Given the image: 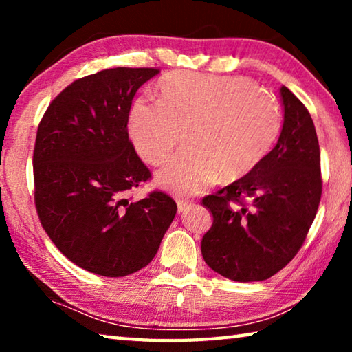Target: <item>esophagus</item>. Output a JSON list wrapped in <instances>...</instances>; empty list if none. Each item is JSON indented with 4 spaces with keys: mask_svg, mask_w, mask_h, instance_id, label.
I'll use <instances>...</instances> for the list:
<instances>
[{
    "mask_svg": "<svg viewBox=\"0 0 352 352\" xmlns=\"http://www.w3.org/2000/svg\"><path fill=\"white\" fill-rule=\"evenodd\" d=\"M192 206V201H189L186 199H177V208H178V212H183L189 210V208Z\"/></svg>",
    "mask_w": 352,
    "mask_h": 352,
    "instance_id": "1",
    "label": "esophagus"
}]
</instances>
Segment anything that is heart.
Here are the masks:
<instances>
[{"label":"heart","instance_id":"heart-1","mask_svg":"<svg viewBox=\"0 0 352 352\" xmlns=\"http://www.w3.org/2000/svg\"><path fill=\"white\" fill-rule=\"evenodd\" d=\"M158 102L135 100L129 136L136 153L152 166L163 164L158 182L178 194H197L217 175L242 178L270 153L281 129L275 94L243 76L175 71L155 85Z\"/></svg>","mask_w":352,"mask_h":352}]
</instances>
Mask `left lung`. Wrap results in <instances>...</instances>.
<instances>
[{
    "instance_id": "8db88e82",
    "label": "left lung",
    "mask_w": 352,
    "mask_h": 352,
    "mask_svg": "<svg viewBox=\"0 0 352 352\" xmlns=\"http://www.w3.org/2000/svg\"><path fill=\"white\" fill-rule=\"evenodd\" d=\"M284 124L276 146L252 174L201 200L212 225L201 254L214 272L239 283L264 281L302 247L321 199L320 146L311 113L281 87Z\"/></svg>"
}]
</instances>
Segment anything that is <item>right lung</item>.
<instances>
[{"mask_svg": "<svg viewBox=\"0 0 352 352\" xmlns=\"http://www.w3.org/2000/svg\"><path fill=\"white\" fill-rule=\"evenodd\" d=\"M157 68H110L74 80L52 100L34 147V201L56 247L80 269L127 276L146 267L175 217L162 190L132 201L152 174L129 140L138 88Z\"/></svg>", "mask_w": 352, "mask_h": 352, "instance_id": "add662e5", "label": "right lung"}]
</instances>
